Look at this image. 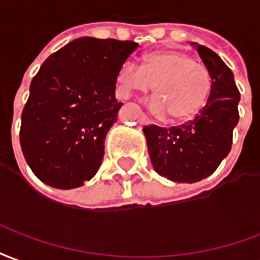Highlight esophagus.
<instances>
[{"mask_svg": "<svg viewBox=\"0 0 260 260\" xmlns=\"http://www.w3.org/2000/svg\"><path fill=\"white\" fill-rule=\"evenodd\" d=\"M140 123H141V124H151V123H152V120H151V119H148V117L145 116V115H143V116H141V119H140Z\"/></svg>", "mask_w": 260, "mask_h": 260, "instance_id": "34e87169", "label": "esophagus"}]
</instances>
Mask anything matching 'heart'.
Masks as SVG:
<instances>
[{
    "mask_svg": "<svg viewBox=\"0 0 260 260\" xmlns=\"http://www.w3.org/2000/svg\"><path fill=\"white\" fill-rule=\"evenodd\" d=\"M122 98L148 95L155 87L153 111L168 113L173 122L194 117L206 104L212 80L208 68L183 51L164 50L145 55L141 68L133 62L120 66L116 76Z\"/></svg>",
    "mask_w": 260,
    "mask_h": 260,
    "instance_id": "1",
    "label": "heart"
}]
</instances>
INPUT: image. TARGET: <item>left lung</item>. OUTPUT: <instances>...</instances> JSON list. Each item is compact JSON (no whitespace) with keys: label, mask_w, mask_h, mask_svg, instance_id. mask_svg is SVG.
Instances as JSON below:
<instances>
[{"label":"left lung","mask_w":260,"mask_h":260,"mask_svg":"<svg viewBox=\"0 0 260 260\" xmlns=\"http://www.w3.org/2000/svg\"><path fill=\"white\" fill-rule=\"evenodd\" d=\"M208 68L212 87L206 105L190 122L176 127L144 126L153 169L177 183H195L213 173L226 158L238 123L240 91L219 55L192 43Z\"/></svg>","instance_id":"1"}]
</instances>
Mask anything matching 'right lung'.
Segmentation results:
<instances>
[{
	"instance_id": "add662e5",
	"label": "right lung",
	"mask_w": 260,
	"mask_h": 260,
	"mask_svg": "<svg viewBox=\"0 0 260 260\" xmlns=\"http://www.w3.org/2000/svg\"><path fill=\"white\" fill-rule=\"evenodd\" d=\"M137 48L134 41L81 37L45 59L30 84L19 134L43 183L70 190L95 176L123 105L115 98L117 72Z\"/></svg>"
}]
</instances>
